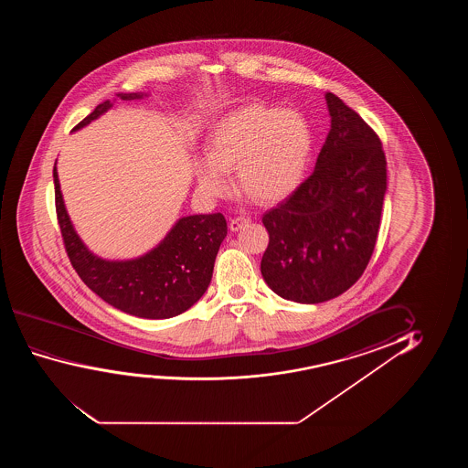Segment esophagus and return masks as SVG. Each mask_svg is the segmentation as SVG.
<instances>
[{
  "instance_id": "1",
  "label": "esophagus",
  "mask_w": 468,
  "mask_h": 468,
  "mask_svg": "<svg viewBox=\"0 0 468 468\" xmlns=\"http://www.w3.org/2000/svg\"><path fill=\"white\" fill-rule=\"evenodd\" d=\"M250 218H235L230 220V230L231 231H239L241 229H244L246 225L250 224Z\"/></svg>"
}]
</instances>
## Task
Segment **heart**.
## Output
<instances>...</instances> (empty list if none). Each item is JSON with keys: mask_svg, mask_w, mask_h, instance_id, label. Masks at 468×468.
Wrapping results in <instances>:
<instances>
[{"mask_svg": "<svg viewBox=\"0 0 468 468\" xmlns=\"http://www.w3.org/2000/svg\"><path fill=\"white\" fill-rule=\"evenodd\" d=\"M312 131L295 110L246 103L225 115L209 135V156L197 161V182L205 197L230 192L227 173L237 171L248 198L273 205L299 186L312 154Z\"/></svg>", "mask_w": 468, "mask_h": 468, "instance_id": "heart-1", "label": "heart"}]
</instances>
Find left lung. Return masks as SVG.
Wrapping results in <instances>:
<instances>
[{"label": "left lung", "mask_w": 468, "mask_h": 468, "mask_svg": "<svg viewBox=\"0 0 468 468\" xmlns=\"http://www.w3.org/2000/svg\"><path fill=\"white\" fill-rule=\"evenodd\" d=\"M324 99L331 131L314 174L262 218L270 235L263 280L299 303L331 301L358 282L376 246L387 192L378 134L333 92Z\"/></svg>", "instance_id": "8db88e82"}]
</instances>
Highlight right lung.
<instances>
[{
  "instance_id": "add662e5",
  "label": "right lung",
  "mask_w": 468,
  "mask_h": 468,
  "mask_svg": "<svg viewBox=\"0 0 468 468\" xmlns=\"http://www.w3.org/2000/svg\"><path fill=\"white\" fill-rule=\"evenodd\" d=\"M147 96L148 92H120L116 99L139 101ZM115 101L97 105L73 131L107 113ZM52 176L67 254L84 284L102 301L139 318L166 320L184 314L203 297L211 282L218 248L227 237V222L220 212L177 218L166 237L145 254L110 261L94 254L71 224L58 184V161Z\"/></svg>"
}]
</instances>
